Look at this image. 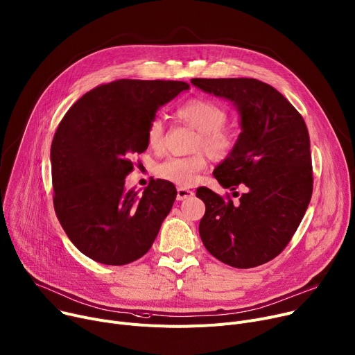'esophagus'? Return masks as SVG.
Returning <instances> with one entry per match:
<instances>
[{"mask_svg":"<svg viewBox=\"0 0 355 355\" xmlns=\"http://www.w3.org/2000/svg\"><path fill=\"white\" fill-rule=\"evenodd\" d=\"M195 193L192 192V190L189 189H184V187H178V195H176V199L178 200H186V199H190Z\"/></svg>","mask_w":355,"mask_h":355,"instance_id":"obj_1","label":"esophagus"}]
</instances>
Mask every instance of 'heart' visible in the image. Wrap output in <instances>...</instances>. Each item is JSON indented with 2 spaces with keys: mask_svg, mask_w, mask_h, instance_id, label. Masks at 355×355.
<instances>
[{
  "mask_svg": "<svg viewBox=\"0 0 355 355\" xmlns=\"http://www.w3.org/2000/svg\"><path fill=\"white\" fill-rule=\"evenodd\" d=\"M178 116L199 132L195 149H203L213 159L222 160L232 155L237 145V136L225 125L227 122L226 109L213 101L193 98L178 107ZM148 145L157 149L163 144V121L153 118L146 129ZM207 162L203 153L186 157H169L156 166L157 178L178 186H192L206 169Z\"/></svg>",
  "mask_w": 355,
  "mask_h": 355,
  "instance_id": "b5f03b06",
  "label": "heart"
}]
</instances>
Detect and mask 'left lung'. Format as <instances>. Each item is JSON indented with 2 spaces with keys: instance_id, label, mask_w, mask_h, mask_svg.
<instances>
[{
  "instance_id": "left-lung-1",
  "label": "left lung",
  "mask_w": 355,
  "mask_h": 355,
  "mask_svg": "<svg viewBox=\"0 0 355 355\" xmlns=\"http://www.w3.org/2000/svg\"><path fill=\"white\" fill-rule=\"evenodd\" d=\"M190 83L233 102L239 111L237 145L213 175L225 189L246 187L237 203L207 187L196 190L206 206L200 239L217 260L236 268L257 267L284 250L309 207L313 168L306 122L277 89L259 79Z\"/></svg>"
}]
</instances>
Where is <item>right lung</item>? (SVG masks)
I'll use <instances>...</instances> for the list:
<instances>
[{"instance_id": "1", "label": "right lung", "mask_w": 355, "mask_h": 355, "mask_svg": "<svg viewBox=\"0 0 355 355\" xmlns=\"http://www.w3.org/2000/svg\"><path fill=\"white\" fill-rule=\"evenodd\" d=\"M182 80L118 79L79 98L51 145L53 207L73 246L89 259L123 266L141 259L176 199L175 184L153 179L142 196L125 190L130 157L148 149L157 109L187 91Z\"/></svg>"}]
</instances>
